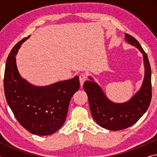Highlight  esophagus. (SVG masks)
Listing matches in <instances>:
<instances>
[{"mask_svg":"<svg viewBox=\"0 0 157 157\" xmlns=\"http://www.w3.org/2000/svg\"><path fill=\"white\" fill-rule=\"evenodd\" d=\"M79 82H80V85H81V86H82V85H83V84H84V82L86 80V79H87V77H86V73H82L80 75H79Z\"/></svg>","mask_w":157,"mask_h":157,"instance_id":"esophagus-1","label":"esophagus"}]
</instances>
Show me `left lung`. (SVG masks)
<instances>
[{
	"mask_svg": "<svg viewBox=\"0 0 157 157\" xmlns=\"http://www.w3.org/2000/svg\"><path fill=\"white\" fill-rule=\"evenodd\" d=\"M127 43L137 48L143 56L145 75L140 89L128 101L115 103L106 96L101 87L91 77L84 83L89 107L95 121L103 128L118 131L131 127L141 118L150 106L152 98L151 68L147 55L136 39L124 33Z\"/></svg>",
	"mask_w": 157,
	"mask_h": 157,
	"instance_id": "1",
	"label": "left lung"
}]
</instances>
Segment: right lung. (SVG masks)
<instances>
[{
	"label": "right lung",
	"instance_id": "1",
	"mask_svg": "<svg viewBox=\"0 0 157 157\" xmlns=\"http://www.w3.org/2000/svg\"><path fill=\"white\" fill-rule=\"evenodd\" d=\"M23 39L12 49L7 59L4 75L5 98L21 125L35 135L46 136L57 132L64 123L73 95L79 89V77L44 86H34L18 72L16 55Z\"/></svg>",
	"mask_w": 157,
	"mask_h": 157
}]
</instances>
